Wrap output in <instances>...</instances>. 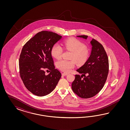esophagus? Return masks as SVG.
<instances>
[{
	"label": "esophagus",
	"mask_w": 130,
	"mask_h": 130,
	"mask_svg": "<svg viewBox=\"0 0 130 130\" xmlns=\"http://www.w3.org/2000/svg\"><path fill=\"white\" fill-rule=\"evenodd\" d=\"M62 74L63 76H66V75H68L69 73H66V72H63Z\"/></svg>",
	"instance_id": "esophagus-1"
}]
</instances>
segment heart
<instances>
[{
    "instance_id": "obj_1",
    "label": "heart",
    "mask_w": 130,
    "mask_h": 130,
    "mask_svg": "<svg viewBox=\"0 0 130 130\" xmlns=\"http://www.w3.org/2000/svg\"><path fill=\"white\" fill-rule=\"evenodd\" d=\"M63 47L68 51L71 52V60L60 59L57 61L56 66L61 71L69 72L74 68L76 62L78 65H82L86 62L90 55L89 50L85 44L79 39L70 38L63 42ZM63 48L59 45L56 44L53 46L51 50L52 56L56 59L61 58Z\"/></svg>"
}]
</instances>
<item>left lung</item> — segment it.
I'll return each instance as SVG.
<instances>
[{
	"instance_id": "obj_1",
	"label": "left lung",
	"mask_w": 130,
	"mask_h": 130,
	"mask_svg": "<svg viewBox=\"0 0 130 130\" xmlns=\"http://www.w3.org/2000/svg\"><path fill=\"white\" fill-rule=\"evenodd\" d=\"M77 37L87 39L88 36ZM91 43L92 50L90 57L83 66L77 70L83 76L75 75L71 85L72 91L82 98H90L98 94L104 86L109 72V59L104 48L94 39Z\"/></svg>"
}]
</instances>
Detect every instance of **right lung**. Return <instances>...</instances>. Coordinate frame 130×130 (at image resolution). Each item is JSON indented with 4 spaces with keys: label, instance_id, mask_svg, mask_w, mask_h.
<instances>
[{
    "label": "right lung",
    "instance_id": "add662e5",
    "mask_svg": "<svg viewBox=\"0 0 130 130\" xmlns=\"http://www.w3.org/2000/svg\"><path fill=\"white\" fill-rule=\"evenodd\" d=\"M62 37L53 32L42 31L22 47L19 59L20 76L25 86L33 94H48L61 78V73L55 69L51 50ZM48 70L50 73L45 75V71Z\"/></svg>",
    "mask_w": 130,
    "mask_h": 130
}]
</instances>
